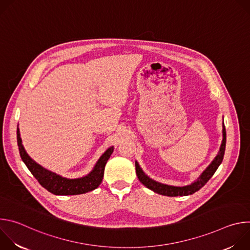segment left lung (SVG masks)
Wrapping results in <instances>:
<instances>
[{
	"mask_svg": "<svg viewBox=\"0 0 250 250\" xmlns=\"http://www.w3.org/2000/svg\"><path fill=\"white\" fill-rule=\"evenodd\" d=\"M223 133H224V139H223V144H222L219 154L209 164V166L202 173V175L198 178V180L196 182L192 183L191 185H188L185 187H174V186H168V185H164V184L155 182L154 180L150 179L148 176H146L144 173V171H142L141 168L139 167L138 163L135 162L136 175L138 177L139 181L146 187H147L148 189H150L160 195H164V196L176 197V196H188V195L194 194L195 192L199 191L203 186H205L207 184V182L210 179L212 175L215 174V172L217 171V169L219 168V166L221 165V163L224 159L225 150H226V141H227V133H226L225 125H224Z\"/></svg>",
	"mask_w": 250,
	"mask_h": 250,
	"instance_id": "1",
	"label": "left lung"
}]
</instances>
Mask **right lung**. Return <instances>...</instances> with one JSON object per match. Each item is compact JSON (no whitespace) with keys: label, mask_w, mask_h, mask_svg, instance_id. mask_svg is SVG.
<instances>
[{"label":"right lung","mask_w":250,"mask_h":250,"mask_svg":"<svg viewBox=\"0 0 250 250\" xmlns=\"http://www.w3.org/2000/svg\"><path fill=\"white\" fill-rule=\"evenodd\" d=\"M17 140L20 155L24 164L26 165V167L28 168V170L34 176L35 179H37L39 183L48 192L54 195L61 196L84 194L98 188L103 180L105 163L109 160L111 154L114 151L113 146L106 150L98 160L92 172L87 176L78 178V179H67V178L61 177L49 170H46L37 162H34L27 155L21 145L19 128L17 129Z\"/></svg>","instance_id":"add662e5"}]
</instances>
